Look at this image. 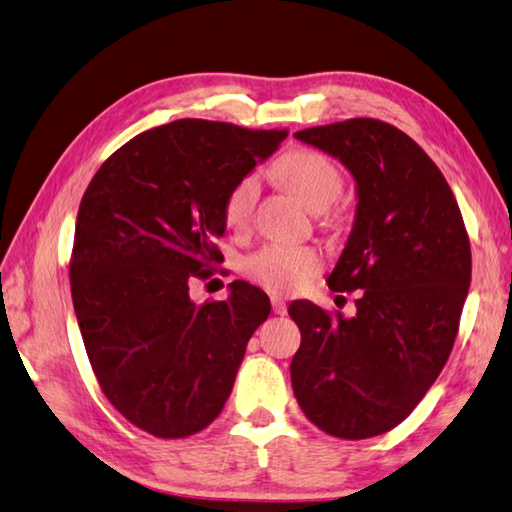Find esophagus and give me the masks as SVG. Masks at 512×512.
<instances>
[{
	"instance_id": "obj_1",
	"label": "esophagus",
	"mask_w": 512,
	"mask_h": 512,
	"mask_svg": "<svg viewBox=\"0 0 512 512\" xmlns=\"http://www.w3.org/2000/svg\"><path fill=\"white\" fill-rule=\"evenodd\" d=\"M271 304H273V313H275V315H286V302L282 300V297L273 295V297H271Z\"/></svg>"
}]
</instances>
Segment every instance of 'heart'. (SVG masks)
Listing matches in <instances>:
<instances>
[{
  "label": "heart",
  "instance_id": "b5f03b06",
  "mask_svg": "<svg viewBox=\"0 0 512 512\" xmlns=\"http://www.w3.org/2000/svg\"><path fill=\"white\" fill-rule=\"evenodd\" d=\"M275 174L306 208L322 212L336 203L342 192V174L327 156L313 150H293L275 163ZM259 179L248 174L232 185L224 203L226 226L244 230L253 217ZM322 268V255L306 244H268L244 259L241 271L250 282L275 295L302 291Z\"/></svg>",
  "mask_w": 512,
  "mask_h": 512
}]
</instances>
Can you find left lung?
I'll use <instances>...</instances> for the list:
<instances>
[{
	"label": "left lung",
	"instance_id": "obj_1",
	"mask_svg": "<svg viewBox=\"0 0 512 512\" xmlns=\"http://www.w3.org/2000/svg\"><path fill=\"white\" fill-rule=\"evenodd\" d=\"M295 138L356 181V217L327 282L362 295L353 318L288 306L302 333L293 394L320 430L369 439L405 421L448 362L470 288L468 232L439 167L394 125L351 118Z\"/></svg>",
	"mask_w": 512,
	"mask_h": 512
}]
</instances>
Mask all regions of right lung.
Segmentation results:
<instances>
[{
	"label": "right lung",
	"mask_w": 512,
	"mask_h": 512,
	"mask_svg": "<svg viewBox=\"0 0 512 512\" xmlns=\"http://www.w3.org/2000/svg\"><path fill=\"white\" fill-rule=\"evenodd\" d=\"M282 129L183 118L134 136L80 201L69 266L87 356L109 403L159 439H183L224 410L268 295L235 280L197 304L190 282L221 262L232 185L266 161Z\"/></svg>",
	"instance_id": "1"
}]
</instances>
